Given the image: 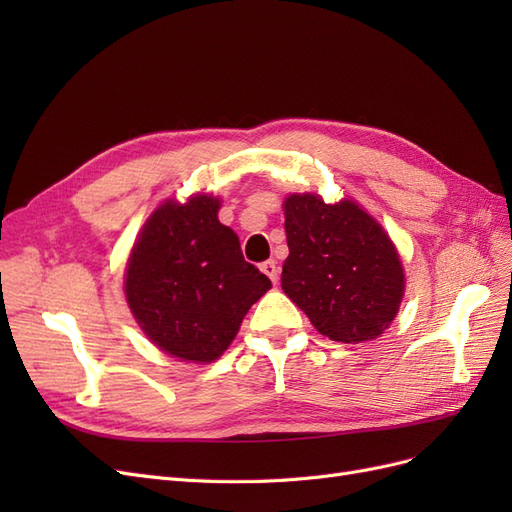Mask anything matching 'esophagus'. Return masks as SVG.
<instances>
[{
    "mask_svg": "<svg viewBox=\"0 0 512 512\" xmlns=\"http://www.w3.org/2000/svg\"><path fill=\"white\" fill-rule=\"evenodd\" d=\"M260 271L265 273L269 280L275 284L277 282V277H280V267H277V262L275 260H267V262H262L260 265Z\"/></svg>",
    "mask_w": 512,
    "mask_h": 512,
    "instance_id": "obj_1",
    "label": "esophagus"
}]
</instances>
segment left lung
Wrapping results in <instances>:
<instances>
[{
    "label": "left lung",
    "mask_w": 512,
    "mask_h": 512,
    "mask_svg": "<svg viewBox=\"0 0 512 512\" xmlns=\"http://www.w3.org/2000/svg\"><path fill=\"white\" fill-rule=\"evenodd\" d=\"M288 258L282 290L333 342L376 339L404 299V267L391 237L354 200L318 194L284 200Z\"/></svg>",
    "instance_id": "obj_1"
}]
</instances>
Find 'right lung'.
<instances>
[{
	"label": "right lung",
	"mask_w": 512,
	"mask_h": 512,
	"mask_svg": "<svg viewBox=\"0 0 512 512\" xmlns=\"http://www.w3.org/2000/svg\"><path fill=\"white\" fill-rule=\"evenodd\" d=\"M220 198L166 200L149 215L126 269V299L145 335L181 361L211 363L271 280L218 220Z\"/></svg>",
	"instance_id": "obj_1"
}]
</instances>
